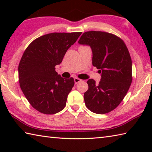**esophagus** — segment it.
<instances>
[{
  "label": "esophagus",
  "instance_id": "1",
  "mask_svg": "<svg viewBox=\"0 0 152 152\" xmlns=\"http://www.w3.org/2000/svg\"><path fill=\"white\" fill-rule=\"evenodd\" d=\"M74 82H75V84H78V82H80L81 81H82V80H80V78H74Z\"/></svg>",
  "mask_w": 152,
  "mask_h": 152
}]
</instances>
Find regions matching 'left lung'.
Returning a JSON list of instances; mask_svg holds the SVG:
<instances>
[{
  "mask_svg": "<svg viewBox=\"0 0 152 152\" xmlns=\"http://www.w3.org/2000/svg\"><path fill=\"white\" fill-rule=\"evenodd\" d=\"M78 43L91 47L92 65L101 73V81H87L84 92L86 107L96 114L114 110L124 99L132 82V61L124 42L111 33L91 31L84 33Z\"/></svg>",
  "mask_w": 152,
  "mask_h": 152,
  "instance_id": "1",
  "label": "left lung"
}]
</instances>
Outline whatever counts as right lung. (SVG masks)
<instances>
[{"mask_svg":"<svg viewBox=\"0 0 152 152\" xmlns=\"http://www.w3.org/2000/svg\"><path fill=\"white\" fill-rule=\"evenodd\" d=\"M81 32L51 33L37 38L24 51L19 65L20 87L30 104L46 115L66 107L74 85L73 78H63L55 70Z\"/></svg>","mask_w":152,"mask_h":152,"instance_id":"1","label":"right lung"}]
</instances>
